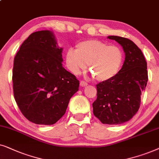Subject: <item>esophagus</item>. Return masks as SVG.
<instances>
[{
    "mask_svg": "<svg viewBox=\"0 0 159 159\" xmlns=\"http://www.w3.org/2000/svg\"><path fill=\"white\" fill-rule=\"evenodd\" d=\"M80 85H81V86H86L88 85V84L85 81H81V82H80Z\"/></svg>",
    "mask_w": 159,
    "mask_h": 159,
    "instance_id": "1",
    "label": "esophagus"
}]
</instances>
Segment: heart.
Segmentation results:
<instances>
[{"label": "heart", "instance_id": "1", "mask_svg": "<svg viewBox=\"0 0 159 159\" xmlns=\"http://www.w3.org/2000/svg\"><path fill=\"white\" fill-rule=\"evenodd\" d=\"M75 48H68L65 54L66 67L73 74L81 73L89 65L94 79L103 82L115 77L121 68L124 54L118 46L88 40L78 43Z\"/></svg>", "mask_w": 159, "mask_h": 159}]
</instances>
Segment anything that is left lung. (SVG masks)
Masks as SVG:
<instances>
[{
    "label": "left lung",
    "instance_id": "8db88e82",
    "mask_svg": "<svg viewBox=\"0 0 159 159\" xmlns=\"http://www.w3.org/2000/svg\"><path fill=\"white\" fill-rule=\"evenodd\" d=\"M125 53L124 65L115 77L97 84V98L93 102L94 115L105 124L128 121L139 108L141 94L148 80L147 62L136 44L131 40L111 35Z\"/></svg>",
    "mask_w": 159,
    "mask_h": 159
}]
</instances>
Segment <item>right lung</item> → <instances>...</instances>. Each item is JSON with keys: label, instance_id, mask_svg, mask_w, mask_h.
I'll return each mask as SVG.
<instances>
[{"label": "right lung", "instance_id": "right-lung-1", "mask_svg": "<svg viewBox=\"0 0 159 159\" xmlns=\"http://www.w3.org/2000/svg\"><path fill=\"white\" fill-rule=\"evenodd\" d=\"M62 48L50 30L33 33L14 60V96L23 116L36 124L52 125L64 116L79 81L62 66Z\"/></svg>", "mask_w": 159, "mask_h": 159}]
</instances>
